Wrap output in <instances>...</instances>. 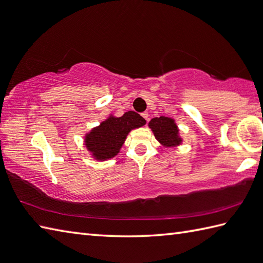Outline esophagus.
Here are the masks:
<instances>
[{"label": "esophagus", "mask_w": 263, "mask_h": 263, "mask_svg": "<svg viewBox=\"0 0 263 263\" xmlns=\"http://www.w3.org/2000/svg\"><path fill=\"white\" fill-rule=\"evenodd\" d=\"M142 117H143V119L148 122L149 121V114H148V112H143L142 113Z\"/></svg>", "instance_id": "esophagus-1"}]
</instances>
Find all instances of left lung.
<instances>
[{"mask_svg": "<svg viewBox=\"0 0 263 263\" xmlns=\"http://www.w3.org/2000/svg\"><path fill=\"white\" fill-rule=\"evenodd\" d=\"M149 127L154 132L156 139L163 146L175 148L182 142V139L179 136V129L174 119L166 117L154 118L149 122Z\"/></svg>", "mask_w": 263, "mask_h": 263, "instance_id": "1", "label": "left lung"}]
</instances>
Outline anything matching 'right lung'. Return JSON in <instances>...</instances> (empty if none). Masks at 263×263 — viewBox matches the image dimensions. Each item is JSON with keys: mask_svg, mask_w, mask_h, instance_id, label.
I'll use <instances>...</instances> for the list:
<instances>
[{"mask_svg": "<svg viewBox=\"0 0 263 263\" xmlns=\"http://www.w3.org/2000/svg\"><path fill=\"white\" fill-rule=\"evenodd\" d=\"M144 124L145 120L133 111L125 112L120 118L109 115L85 136V145L94 159L100 161L111 159L119 154L130 131Z\"/></svg>", "mask_w": 263, "mask_h": 263, "instance_id": "obj_1", "label": "right lung"}]
</instances>
